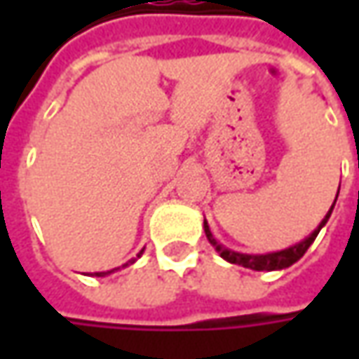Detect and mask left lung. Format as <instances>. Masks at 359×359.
I'll return each instance as SVG.
<instances>
[{
    "instance_id": "left-lung-1",
    "label": "left lung",
    "mask_w": 359,
    "mask_h": 359,
    "mask_svg": "<svg viewBox=\"0 0 359 359\" xmlns=\"http://www.w3.org/2000/svg\"><path fill=\"white\" fill-rule=\"evenodd\" d=\"M336 200H338V196H336ZM336 203V201H334ZM332 210H334V205H332ZM332 210L327 212L324 219H322V224H320V228L316 229L313 233H311L310 238H306V240L302 241V243H297L294 248H287V250H282V252H276V254H266V255H250V254H238V252H231V250H226V248H222L215 238L212 236V231L208 228V222H203V229H205V236H208V240L210 243L214 245L215 250L219 252V255L224 257V259H228L229 264H238V266H243V268H250L255 269V271H271V269H283V268H290L292 264H296L297 259L302 257V255L308 252V248L311 245V241L318 238V233H320V229L324 228L325 222H327V217L332 215Z\"/></svg>"
}]
</instances>
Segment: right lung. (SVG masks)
Segmentation results:
<instances>
[{
  "instance_id": "add662e5",
  "label": "right lung",
  "mask_w": 359,
  "mask_h": 359,
  "mask_svg": "<svg viewBox=\"0 0 359 359\" xmlns=\"http://www.w3.org/2000/svg\"><path fill=\"white\" fill-rule=\"evenodd\" d=\"M130 264H133V259H131ZM114 271V269H111ZM111 271H100V273H95V276H105V273H111Z\"/></svg>"
}]
</instances>
